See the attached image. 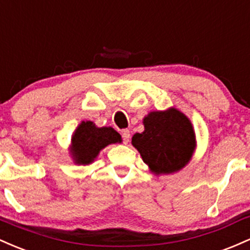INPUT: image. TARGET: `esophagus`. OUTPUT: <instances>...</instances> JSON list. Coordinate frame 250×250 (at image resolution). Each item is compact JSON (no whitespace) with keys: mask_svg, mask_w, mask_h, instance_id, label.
Segmentation results:
<instances>
[{"mask_svg":"<svg viewBox=\"0 0 250 250\" xmlns=\"http://www.w3.org/2000/svg\"><path fill=\"white\" fill-rule=\"evenodd\" d=\"M122 138H123V142L125 143V144H127L128 142H130V138H131V133L128 130H123L122 131Z\"/></svg>","mask_w":250,"mask_h":250,"instance_id":"esophagus-1","label":"esophagus"}]
</instances>
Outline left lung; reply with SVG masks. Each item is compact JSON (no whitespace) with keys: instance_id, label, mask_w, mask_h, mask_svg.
I'll list each match as a JSON object with an SVG mask.
<instances>
[{"instance_id":"1","label":"left lung","mask_w":250,"mask_h":250,"mask_svg":"<svg viewBox=\"0 0 250 250\" xmlns=\"http://www.w3.org/2000/svg\"><path fill=\"white\" fill-rule=\"evenodd\" d=\"M144 132L132 137V145L152 172L171 173L186 167L196 140L191 123L182 112H151L144 118Z\"/></svg>"}]
</instances>
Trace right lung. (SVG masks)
<instances>
[{
    "instance_id": "obj_1",
    "label": "right lung",
    "mask_w": 250,
    "mask_h": 250,
    "mask_svg": "<svg viewBox=\"0 0 250 250\" xmlns=\"http://www.w3.org/2000/svg\"><path fill=\"white\" fill-rule=\"evenodd\" d=\"M122 142L112 127H97L92 122H83L72 137V153L78 164H89L100 150L108 144Z\"/></svg>"
}]
</instances>
